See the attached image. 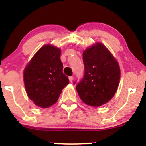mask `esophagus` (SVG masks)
<instances>
[{
	"label": "esophagus",
	"mask_w": 146,
	"mask_h": 146,
	"mask_svg": "<svg viewBox=\"0 0 146 146\" xmlns=\"http://www.w3.org/2000/svg\"><path fill=\"white\" fill-rule=\"evenodd\" d=\"M69 81H70V82H73V76H69Z\"/></svg>",
	"instance_id": "esophagus-1"
}]
</instances>
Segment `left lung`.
<instances>
[{"label":"left lung","instance_id":"obj_1","mask_svg":"<svg viewBox=\"0 0 146 146\" xmlns=\"http://www.w3.org/2000/svg\"><path fill=\"white\" fill-rule=\"evenodd\" d=\"M82 59L85 73L76 90L84 103L99 107L115 95L120 80V68L111 52L101 43L86 48Z\"/></svg>","mask_w":146,"mask_h":146}]
</instances>
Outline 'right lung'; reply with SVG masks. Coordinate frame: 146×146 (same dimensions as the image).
<instances>
[{
	"instance_id": "obj_1",
	"label": "right lung",
	"mask_w": 146,
	"mask_h": 146,
	"mask_svg": "<svg viewBox=\"0 0 146 146\" xmlns=\"http://www.w3.org/2000/svg\"><path fill=\"white\" fill-rule=\"evenodd\" d=\"M61 49L43 46L26 66L23 73L27 96L36 105L47 108L58 100L62 90L69 83L63 73Z\"/></svg>"
}]
</instances>
